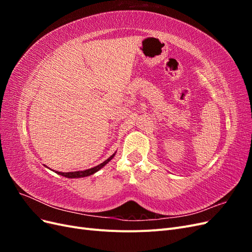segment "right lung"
<instances>
[{"instance_id":"1","label":"right lung","mask_w":252,"mask_h":252,"mask_svg":"<svg viewBox=\"0 0 252 252\" xmlns=\"http://www.w3.org/2000/svg\"><path fill=\"white\" fill-rule=\"evenodd\" d=\"M114 155H116V154H113L109 158L106 159L105 162L101 163L100 165H97V166H95V167H93V168H89V169H87V170H83V171H73V172H60V171H57V173H58V174H61V175H63V177H65V178H69V179L88 177V175L94 174V173H95L96 171L100 170L101 168H103V167H104L106 164H107V163L110 161V159L114 157Z\"/></svg>"}]
</instances>
